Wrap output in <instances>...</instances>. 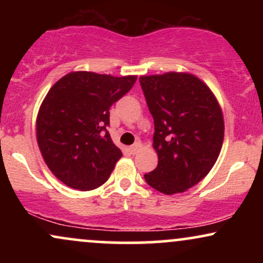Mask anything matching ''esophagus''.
Returning <instances> with one entry per match:
<instances>
[{
    "mask_svg": "<svg viewBox=\"0 0 263 263\" xmlns=\"http://www.w3.org/2000/svg\"><path fill=\"white\" fill-rule=\"evenodd\" d=\"M141 146H142L141 142H136L135 144H132V146L128 148L129 152H131V155H135V153H137L138 149L141 148Z\"/></svg>",
    "mask_w": 263,
    "mask_h": 263,
    "instance_id": "1",
    "label": "esophagus"
}]
</instances>
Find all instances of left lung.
Segmentation results:
<instances>
[{"label": "left lung", "instance_id": "obj_1", "mask_svg": "<svg viewBox=\"0 0 263 263\" xmlns=\"http://www.w3.org/2000/svg\"><path fill=\"white\" fill-rule=\"evenodd\" d=\"M147 106L155 120L156 170L147 184L163 194L183 193L206 177L221 151L224 117L214 93L188 73L140 78Z\"/></svg>", "mask_w": 263, "mask_h": 263}]
</instances>
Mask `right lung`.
Masks as SVG:
<instances>
[{"label": "right lung", "mask_w": 263, "mask_h": 263, "mask_svg": "<svg viewBox=\"0 0 263 263\" xmlns=\"http://www.w3.org/2000/svg\"><path fill=\"white\" fill-rule=\"evenodd\" d=\"M136 80L135 75L74 71L50 87L39 107L35 129L44 162L60 182L92 190L108 179L122 157L107 131L108 110Z\"/></svg>", "instance_id": "1"}]
</instances>
